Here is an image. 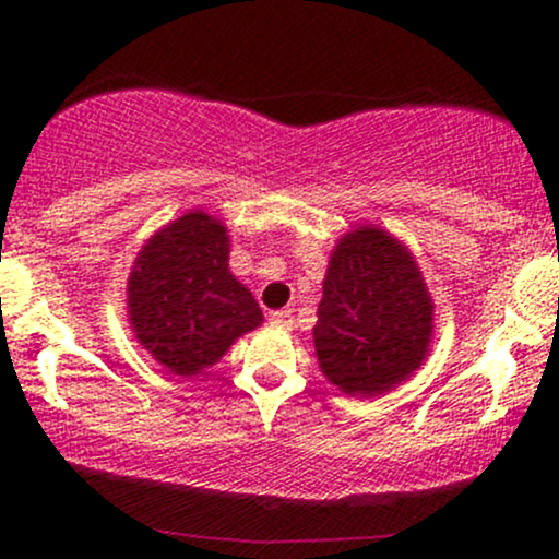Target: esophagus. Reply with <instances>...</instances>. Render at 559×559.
<instances>
[{
    "label": "esophagus",
    "instance_id": "obj_1",
    "mask_svg": "<svg viewBox=\"0 0 559 559\" xmlns=\"http://www.w3.org/2000/svg\"><path fill=\"white\" fill-rule=\"evenodd\" d=\"M270 324L284 326V330H292V311H273V313H270Z\"/></svg>",
    "mask_w": 559,
    "mask_h": 559
}]
</instances>
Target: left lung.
<instances>
[{
  "label": "left lung",
  "mask_w": 559,
  "mask_h": 559,
  "mask_svg": "<svg viewBox=\"0 0 559 559\" xmlns=\"http://www.w3.org/2000/svg\"><path fill=\"white\" fill-rule=\"evenodd\" d=\"M313 326L319 368L352 397L384 394L425 359L432 300L414 257L379 227L332 251Z\"/></svg>",
  "instance_id": "8db88e82"
}]
</instances>
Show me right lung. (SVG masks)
<instances>
[{"instance_id":"obj_1","label":"right lung","mask_w":559,"mask_h":559,"mask_svg":"<svg viewBox=\"0 0 559 559\" xmlns=\"http://www.w3.org/2000/svg\"><path fill=\"white\" fill-rule=\"evenodd\" d=\"M229 238L205 211L180 216L145 243L129 275L138 341L175 376H197L235 337L262 324L251 292L229 273Z\"/></svg>"}]
</instances>
